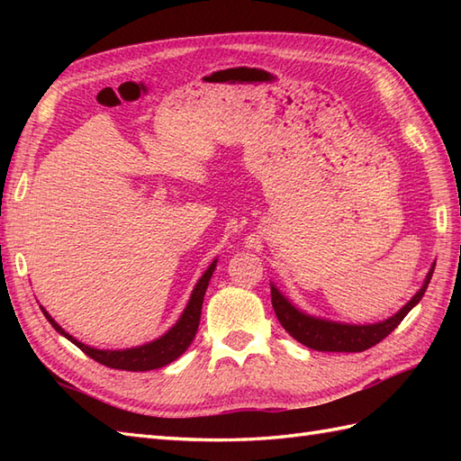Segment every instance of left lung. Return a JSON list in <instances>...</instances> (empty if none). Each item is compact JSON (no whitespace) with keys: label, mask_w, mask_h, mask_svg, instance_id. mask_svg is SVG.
I'll use <instances>...</instances> for the list:
<instances>
[{"label":"left lung","mask_w":461,"mask_h":461,"mask_svg":"<svg viewBox=\"0 0 461 461\" xmlns=\"http://www.w3.org/2000/svg\"><path fill=\"white\" fill-rule=\"evenodd\" d=\"M434 267L436 263L432 269H429L422 289L416 293L412 301H408L394 317L376 322V325H342V322H330L303 315V312L293 307L276 287H271L273 311H276L281 327L285 329L293 339L299 340L301 345L322 352H362L378 345L382 339H386L390 332L402 322V319L412 311L416 303L422 299L424 291L428 289V283L432 279Z\"/></svg>","instance_id":"obj_1"}]
</instances>
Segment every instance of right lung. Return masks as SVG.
Here are the masks:
<instances>
[{
	"label": "right lung",
	"mask_w": 461,
	"mask_h": 461,
	"mask_svg": "<svg viewBox=\"0 0 461 461\" xmlns=\"http://www.w3.org/2000/svg\"><path fill=\"white\" fill-rule=\"evenodd\" d=\"M213 269H215V261L208 267V271L203 273L202 279L198 281V285H195L192 297L188 301V307H185V311L182 312L180 321L176 322V325L168 332H166L164 337H160L154 342H149V345H144V347H136V348H129V350H99V348L86 347V345H83V342L73 339L68 332H65L61 327H59L47 311H43V315L47 317L49 322H51L57 332H61L65 339H68L73 345L79 347L86 357H91L93 360L101 362V365H104V366L116 368V370H132V372L154 370V368L170 365L172 360L178 358L182 352L192 345L195 330H198V325H200L202 303H203L205 289H208V283L212 279Z\"/></svg>",
	"instance_id": "right-lung-1"
}]
</instances>
